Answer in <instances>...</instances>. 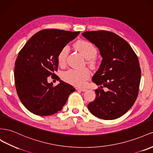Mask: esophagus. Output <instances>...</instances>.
Wrapping results in <instances>:
<instances>
[{
  "mask_svg": "<svg viewBox=\"0 0 153 153\" xmlns=\"http://www.w3.org/2000/svg\"><path fill=\"white\" fill-rule=\"evenodd\" d=\"M77 90H79V91H86V88H76Z\"/></svg>",
  "mask_w": 153,
  "mask_h": 153,
  "instance_id": "1",
  "label": "esophagus"
}]
</instances>
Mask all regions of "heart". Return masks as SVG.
<instances>
[{
    "mask_svg": "<svg viewBox=\"0 0 153 153\" xmlns=\"http://www.w3.org/2000/svg\"><path fill=\"white\" fill-rule=\"evenodd\" d=\"M74 46L82 56L87 59V63L90 67L95 68L97 66L98 61L96 58L97 50L92 43L86 40H79L75 43ZM68 52L69 49L68 46H64L59 51L57 60L60 66H64L66 64ZM90 76V71L88 68H71L63 72L62 74L63 81L76 86L84 85Z\"/></svg>",
    "mask_w": 153,
    "mask_h": 153,
    "instance_id": "obj_1",
    "label": "heart"
}]
</instances>
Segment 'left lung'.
I'll use <instances>...</instances> for the list:
<instances>
[{
  "label": "left lung",
  "instance_id": "1",
  "mask_svg": "<svg viewBox=\"0 0 153 153\" xmlns=\"http://www.w3.org/2000/svg\"><path fill=\"white\" fill-rule=\"evenodd\" d=\"M82 35L98 48L102 58L92 77L93 82L101 87L95 90L97 96L88 104V110L99 119H118L137 98L141 78L137 56L129 43L114 33L95 30Z\"/></svg>",
  "mask_w": 153,
  "mask_h": 153
}]
</instances>
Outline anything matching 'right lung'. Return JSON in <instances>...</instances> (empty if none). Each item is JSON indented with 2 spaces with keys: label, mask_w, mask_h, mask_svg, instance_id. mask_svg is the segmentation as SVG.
<instances>
[{
  "label": "right lung",
  "mask_w": 153,
  "mask_h": 153,
  "mask_svg": "<svg viewBox=\"0 0 153 153\" xmlns=\"http://www.w3.org/2000/svg\"><path fill=\"white\" fill-rule=\"evenodd\" d=\"M79 34L56 29L42 30L19 52L14 71L16 92L24 106L34 114L47 116L62 110L69 95L75 91L60 79L54 86L47 82V77L56 76L59 51Z\"/></svg>",
  "instance_id": "right-lung-1"
}]
</instances>
